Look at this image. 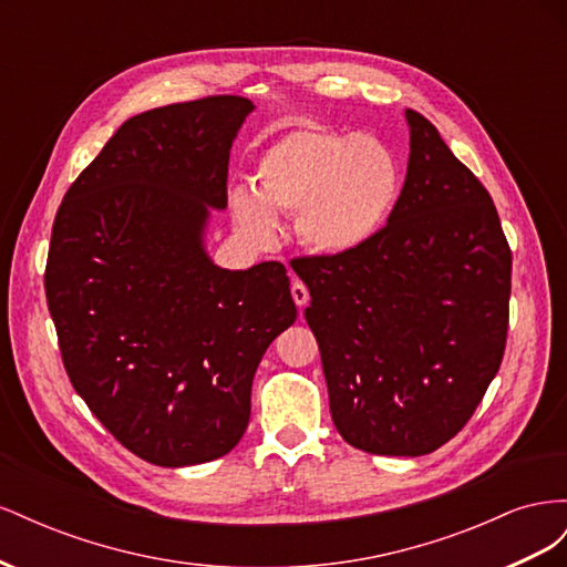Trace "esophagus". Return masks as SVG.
Returning a JSON list of instances; mask_svg holds the SVG:
<instances>
[{
  "mask_svg": "<svg viewBox=\"0 0 567 567\" xmlns=\"http://www.w3.org/2000/svg\"><path fill=\"white\" fill-rule=\"evenodd\" d=\"M290 293H293V300H296V305L300 307V310H302L307 302H310V290H307V286L302 281H298V279L290 284Z\"/></svg>",
  "mask_w": 567,
  "mask_h": 567,
  "instance_id": "esophagus-1",
  "label": "esophagus"
}]
</instances>
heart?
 <instances>
[{"mask_svg":"<svg viewBox=\"0 0 567 567\" xmlns=\"http://www.w3.org/2000/svg\"><path fill=\"white\" fill-rule=\"evenodd\" d=\"M257 192L229 196L236 227L255 244L279 236L277 213H296L300 241L321 255H350L383 231L402 194L394 153L359 132L317 125L284 134L257 161Z\"/></svg>","mask_w":567,"mask_h":567,"instance_id":"obj_1","label":"heart"}]
</instances>
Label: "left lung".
I'll return each instance as SVG.
<instances>
[{"label": "left lung", "mask_w": 567, "mask_h": 567, "mask_svg": "<svg viewBox=\"0 0 567 567\" xmlns=\"http://www.w3.org/2000/svg\"><path fill=\"white\" fill-rule=\"evenodd\" d=\"M383 231L350 255L296 257L310 288L331 416L348 444L423 456L468 423L502 367L511 248L487 188L431 120Z\"/></svg>", "instance_id": "left-lung-1"}]
</instances>
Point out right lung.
<instances>
[{"label": "right lung", "instance_id": "1", "mask_svg": "<svg viewBox=\"0 0 567 567\" xmlns=\"http://www.w3.org/2000/svg\"><path fill=\"white\" fill-rule=\"evenodd\" d=\"M252 109L221 94L130 117L68 188L51 229L44 290L68 379L156 466L236 447L257 364L298 317L281 262L229 271L203 248Z\"/></svg>", "mask_w": 567, "mask_h": 567}]
</instances>
